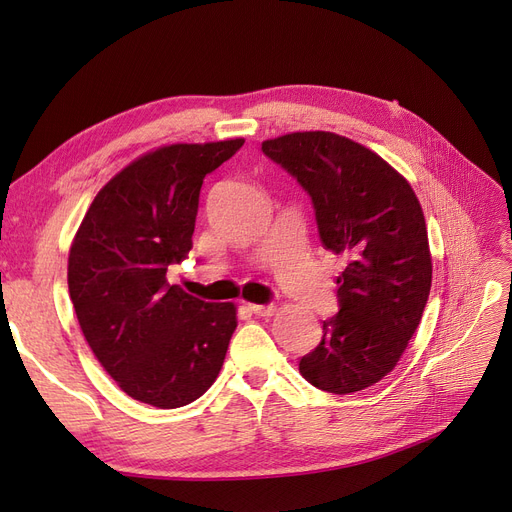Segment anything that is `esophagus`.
<instances>
[{
    "label": "esophagus",
    "instance_id": "34e87169",
    "mask_svg": "<svg viewBox=\"0 0 512 512\" xmlns=\"http://www.w3.org/2000/svg\"><path fill=\"white\" fill-rule=\"evenodd\" d=\"M248 309L252 313H256V315H262V317H269V315H273L277 311L275 305H248Z\"/></svg>",
    "mask_w": 512,
    "mask_h": 512
}]
</instances>
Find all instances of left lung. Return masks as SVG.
Here are the masks:
<instances>
[{
  "mask_svg": "<svg viewBox=\"0 0 512 512\" xmlns=\"http://www.w3.org/2000/svg\"><path fill=\"white\" fill-rule=\"evenodd\" d=\"M313 201L326 250L347 256L339 313L298 370L317 390L351 394L392 373L415 334L432 286L426 218L411 184L354 139L296 131L262 142Z\"/></svg>",
  "mask_w": 512,
  "mask_h": 512,
  "instance_id": "obj_1",
  "label": "left lung"
}]
</instances>
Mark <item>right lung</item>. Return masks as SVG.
<instances>
[{
	"instance_id": "1",
	"label": "right lung",
	"mask_w": 512,
	"mask_h": 512,
	"mask_svg": "<svg viewBox=\"0 0 512 512\" xmlns=\"http://www.w3.org/2000/svg\"><path fill=\"white\" fill-rule=\"evenodd\" d=\"M245 139L171 144L135 158L105 184L69 248L67 286L88 347L118 387L178 409L216 381L237 328L233 303L169 286L188 256L203 178Z\"/></svg>"
}]
</instances>
